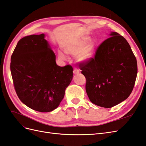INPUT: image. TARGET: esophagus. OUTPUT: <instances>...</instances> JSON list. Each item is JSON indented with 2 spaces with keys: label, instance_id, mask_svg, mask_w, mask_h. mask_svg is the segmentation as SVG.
<instances>
[{
  "label": "esophagus",
  "instance_id": "esophagus-1",
  "mask_svg": "<svg viewBox=\"0 0 146 146\" xmlns=\"http://www.w3.org/2000/svg\"><path fill=\"white\" fill-rule=\"evenodd\" d=\"M73 72H74V74H78L80 73V70H79L77 69H76V68H75L73 70Z\"/></svg>",
  "mask_w": 146,
  "mask_h": 146
}]
</instances>
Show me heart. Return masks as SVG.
Masks as SVG:
<instances>
[{
  "label": "heart",
  "mask_w": 146,
  "mask_h": 146,
  "mask_svg": "<svg viewBox=\"0 0 146 146\" xmlns=\"http://www.w3.org/2000/svg\"><path fill=\"white\" fill-rule=\"evenodd\" d=\"M90 37L83 35L64 47V52L70 55H76V60L79 62L85 61L90 59L94 49V43L90 41ZM59 58L66 59V56L61 51H58Z\"/></svg>",
  "instance_id": "obj_1"
}]
</instances>
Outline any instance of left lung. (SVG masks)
I'll use <instances>...</instances> for the list:
<instances>
[{
	"label": "left lung",
	"mask_w": 146,
	"mask_h": 146,
	"mask_svg": "<svg viewBox=\"0 0 146 146\" xmlns=\"http://www.w3.org/2000/svg\"><path fill=\"white\" fill-rule=\"evenodd\" d=\"M110 36L97 48L94 58L79 64L90 101L107 108L129 98L138 72L136 57L129 42L116 32Z\"/></svg>",
	"instance_id": "8db88e82"
}]
</instances>
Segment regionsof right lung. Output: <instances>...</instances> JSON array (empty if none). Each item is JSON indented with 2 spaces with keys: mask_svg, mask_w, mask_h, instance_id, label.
Segmentation results:
<instances>
[{
  "mask_svg": "<svg viewBox=\"0 0 146 146\" xmlns=\"http://www.w3.org/2000/svg\"><path fill=\"white\" fill-rule=\"evenodd\" d=\"M44 37L42 33L21 39L10 63L13 84L21 101L44 113L58 107L73 76L71 66L56 64V56Z\"/></svg>",
  "mask_w": 146,
  "mask_h": 146,
  "instance_id": "add662e5",
  "label": "right lung"
}]
</instances>
